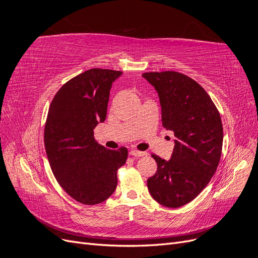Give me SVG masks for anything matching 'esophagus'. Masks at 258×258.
Instances as JSON below:
<instances>
[{
	"instance_id": "34e87169",
	"label": "esophagus",
	"mask_w": 258,
	"mask_h": 258,
	"mask_svg": "<svg viewBox=\"0 0 258 258\" xmlns=\"http://www.w3.org/2000/svg\"><path fill=\"white\" fill-rule=\"evenodd\" d=\"M130 155L134 156V157H142V156L146 155V153L145 152H141V151H138V150H132L130 152Z\"/></svg>"
}]
</instances>
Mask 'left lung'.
Masks as SVG:
<instances>
[{"mask_svg": "<svg viewBox=\"0 0 258 258\" xmlns=\"http://www.w3.org/2000/svg\"><path fill=\"white\" fill-rule=\"evenodd\" d=\"M142 76L158 92L163 128L176 138L169 160L152 155L157 171L147 179L148 191L162 206L182 207L204 190L217 169L223 146L221 115L207 91L185 74Z\"/></svg>", "mask_w": 258, "mask_h": 258, "instance_id": "obj_1", "label": "left lung"}]
</instances>
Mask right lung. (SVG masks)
Segmentation results:
<instances>
[{
    "label": "right lung",
    "instance_id": "obj_1",
    "mask_svg": "<svg viewBox=\"0 0 258 258\" xmlns=\"http://www.w3.org/2000/svg\"><path fill=\"white\" fill-rule=\"evenodd\" d=\"M120 71L90 69L67 82L54 95L44 130L52 173L63 190L83 205L105 201L117 186V170L128 150L101 146L93 129L106 117L113 82Z\"/></svg>",
    "mask_w": 258,
    "mask_h": 258
}]
</instances>
